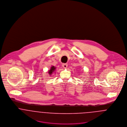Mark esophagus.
<instances>
[{
	"mask_svg": "<svg viewBox=\"0 0 127 127\" xmlns=\"http://www.w3.org/2000/svg\"><path fill=\"white\" fill-rule=\"evenodd\" d=\"M62 66H63V67L64 68H67V64H62Z\"/></svg>",
	"mask_w": 127,
	"mask_h": 127,
	"instance_id": "obj_1",
	"label": "esophagus"
}]
</instances>
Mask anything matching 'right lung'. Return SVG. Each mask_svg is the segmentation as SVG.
Wrapping results in <instances>:
<instances>
[{
    "label": "right lung",
    "instance_id": "obj_1",
    "mask_svg": "<svg viewBox=\"0 0 127 127\" xmlns=\"http://www.w3.org/2000/svg\"><path fill=\"white\" fill-rule=\"evenodd\" d=\"M56 67H55L54 66H52L50 69V70H49V71H48V73L50 76H52V74L53 73H54L55 71L56 70Z\"/></svg>",
    "mask_w": 127,
    "mask_h": 127
}]
</instances>
